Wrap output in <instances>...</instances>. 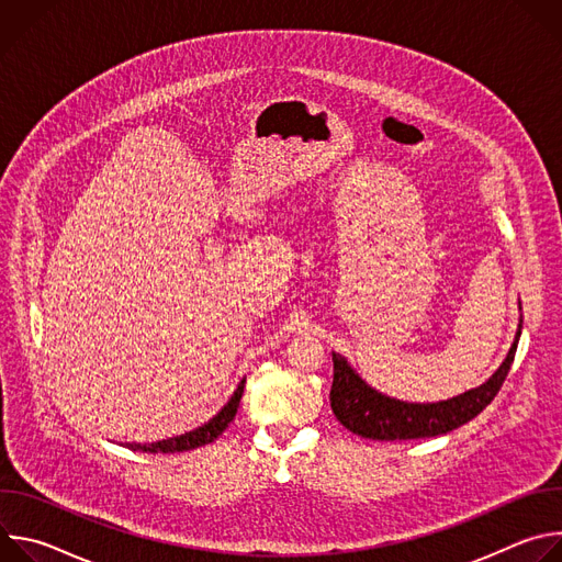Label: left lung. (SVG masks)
I'll use <instances>...</instances> for the list:
<instances>
[{"mask_svg":"<svg viewBox=\"0 0 562 562\" xmlns=\"http://www.w3.org/2000/svg\"><path fill=\"white\" fill-rule=\"evenodd\" d=\"M522 325H518L516 342L512 345L501 369L477 389L460 393L434 405H414L393 400L371 389L342 356L334 353L331 409L340 425L369 440H414L431 438L458 429L483 412L501 391L518 347Z\"/></svg>","mask_w":562,"mask_h":562,"instance_id":"8db88e82","label":"left lung"}]
</instances>
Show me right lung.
Returning <instances> with one entry per match:
<instances>
[{"mask_svg":"<svg viewBox=\"0 0 562 562\" xmlns=\"http://www.w3.org/2000/svg\"><path fill=\"white\" fill-rule=\"evenodd\" d=\"M243 393H245V380L237 384L235 393L231 395V400L224 405V409L213 420H209L204 427H200L195 431H189L184 436L169 438V440L150 442V445H128V449H133V451H148V453H178V451H191V449L204 447V445L213 442L231 425V420L237 414L239 397H243Z\"/></svg>","mask_w":562,"mask_h":562,"instance_id":"add662e5","label":"right lung"}]
</instances>
